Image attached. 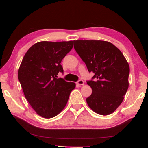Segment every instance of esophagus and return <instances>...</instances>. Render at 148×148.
Returning <instances> with one entry per match:
<instances>
[{"label": "esophagus", "instance_id": "34e87169", "mask_svg": "<svg viewBox=\"0 0 148 148\" xmlns=\"http://www.w3.org/2000/svg\"><path fill=\"white\" fill-rule=\"evenodd\" d=\"M77 84L78 85H84V82L83 80H79V81L77 82Z\"/></svg>", "mask_w": 148, "mask_h": 148}]
</instances>
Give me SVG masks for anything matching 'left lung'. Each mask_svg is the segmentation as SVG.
<instances>
[{"label": "left lung", "mask_w": 148, "mask_h": 148, "mask_svg": "<svg viewBox=\"0 0 148 148\" xmlns=\"http://www.w3.org/2000/svg\"><path fill=\"white\" fill-rule=\"evenodd\" d=\"M73 44L89 72L95 73L92 80L87 82L92 91L86 98L88 105L99 115L113 113L122 104L128 88L130 67L126 59L107 41L77 40Z\"/></svg>", "instance_id": "left-lung-1"}]
</instances>
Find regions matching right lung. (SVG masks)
I'll list each match as a JSON object with an SVG mask.
<instances>
[{
	"mask_svg": "<svg viewBox=\"0 0 148 148\" xmlns=\"http://www.w3.org/2000/svg\"><path fill=\"white\" fill-rule=\"evenodd\" d=\"M73 41H41L26 52L18 72L25 96L39 115L50 119L64 109L76 84L57 78L64 72L60 63Z\"/></svg>",
	"mask_w": 148,
	"mask_h": 148,
	"instance_id": "obj_1",
	"label": "right lung"
}]
</instances>
